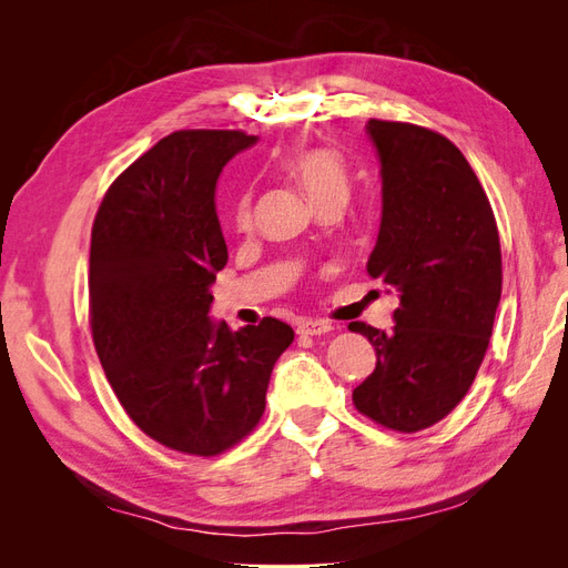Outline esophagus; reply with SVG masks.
<instances>
[{
    "instance_id": "1",
    "label": "esophagus",
    "mask_w": 568,
    "mask_h": 568,
    "mask_svg": "<svg viewBox=\"0 0 568 568\" xmlns=\"http://www.w3.org/2000/svg\"><path fill=\"white\" fill-rule=\"evenodd\" d=\"M334 326L329 322H322V320H303L298 324V334L301 336H320V334H329Z\"/></svg>"
}]
</instances>
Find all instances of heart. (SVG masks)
<instances>
[{"instance_id": "1", "label": "heart", "mask_w": 568, "mask_h": 568, "mask_svg": "<svg viewBox=\"0 0 568 568\" xmlns=\"http://www.w3.org/2000/svg\"><path fill=\"white\" fill-rule=\"evenodd\" d=\"M291 173L298 180L301 189L315 205L329 199L348 196V173L346 165L329 149H307L291 161ZM251 189H242L232 205V220L239 230L251 225Z\"/></svg>"}]
</instances>
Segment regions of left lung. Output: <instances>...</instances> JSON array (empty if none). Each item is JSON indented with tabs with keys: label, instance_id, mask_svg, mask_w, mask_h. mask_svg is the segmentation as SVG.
I'll return each mask as SVG.
<instances>
[{
	"label": "left lung",
	"instance_id": "left-lung-1",
	"mask_svg": "<svg viewBox=\"0 0 568 568\" xmlns=\"http://www.w3.org/2000/svg\"><path fill=\"white\" fill-rule=\"evenodd\" d=\"M382 163V227L372 280L398 291L393 329L365 322L376 367L355 407L393 432H422L457 407L484 363L503 294V255L488 196L443 134L369 120Z\"/></svg>",
	"mask_w": 568,
	"mask_h": 568
}]
</instances>
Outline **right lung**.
Wrapping results in <instances>:
<instances>
[{"label": "right lung", "instance_id": "add662e5", "mask_svg": "<svg viewBox=\"0 0 568 568\" xmlns=\"http://www.w3.org/2000/svg\"><path fill=\"white\" fill-rule=\"evenodd\" d=\"M255 136L180 130L120 175L101 201L90 246L92 336L106 379L146 436L211 457L265 412L272 367L294 341L265 317L232 332L209 317L227 244L217 178Z\"/></svg>", "mask_w": 568, "mask_h": 568}]
</instances>
